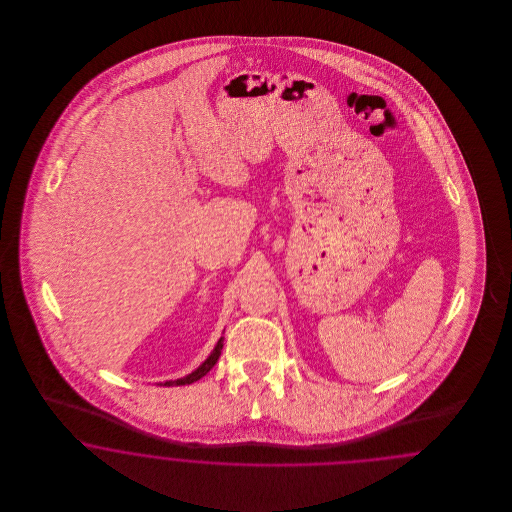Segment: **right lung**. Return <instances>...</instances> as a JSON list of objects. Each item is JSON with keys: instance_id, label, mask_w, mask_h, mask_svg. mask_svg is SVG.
<instances>
[{"instance_id": "obj_1", "label": "right lung", "mask_w": 512, "mask_h": 512, "mask_svg": "<svg viewBox=\"0 0 512 512\" xmlns=\"http://www.w3.org/2000/svg\"><path fill=\"white\" fill-rule=\"evenodd\" d=\"M221 349H223V336H221L219 341H217L214 351L210 353V357L206 358L195 372L189 373V375L182 377V379H176V381H165V383H159V385H163V387H182V385H191V383L199 381L201 377H204L206 373L210 372V370L216 366L217 358L221 355Z\"/></svg>"}]
</instances>
